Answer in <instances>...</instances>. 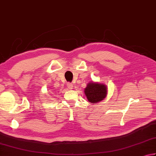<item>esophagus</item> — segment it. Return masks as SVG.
<instances>
[{"label":"esophagus","mask_w":156,"mask_h":156,"mask_svg":"<svg viewBox=\"0 0 156 156\" xmlns=\"http://www.w3.org/2000/svg\"><path fill=\"white\" fill-rule=\"evenodd\" d=\"M67 87H68V89H73V84H72V83H67Z\"/></svg>","instance_id":"esophagus-1"}]
</instances>
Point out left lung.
Listing matches in <instances>:
<instances>
[{
  "label": "left lung",
  "mask_w": 156,
  "mask_h": 156,
  "mask_svg": "<svg viewBox=\"0 0 156 156\" xmlns=\"http://www.w3.org/2000/svg\"><path fill=\"white\" fill-rule=\"evenodd\" d=\"M84 90L87 100L92 104H96L103 100L108 93V88L105 84L93 81L88 83Z\"/></svg>",
  "instance_id": "1"
}]
</instances>
